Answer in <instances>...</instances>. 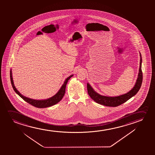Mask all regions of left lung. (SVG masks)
Segmentation results:
<instances>
[{"label": "left lung", "instance_id": "8db88e82", "mask_svg": "<svg viewBox=\"0 0 155 155\" xmlns=\"http://www.w3.org/2000/svg\"><path fill=\"white\" fill-rule=\"evenodd\" d=\"M139 53L140 57V66L139 69L138 77L134 87L129 91H128L127 93L117 96L111 97L102 95L97 93L89 83H88L87 84V91L88 95L91 97V99H93L97 103L101 104L102 105L110 107H116L127 102V100H129L135 95L139 91L142 82V72L141 69L142 57L141 53L140 52Z\"/></svg>", "mask_w": 155, "mask_h": 155}]
</instances>
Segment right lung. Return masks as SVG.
<instances>
[{
  "label": "right lung",
  "instance_id": "right-lung-1",
  "mask_svg": "<svg viewBox=\"0 0 155 155\" xmlns=\"http://www.w3.org/2000/svg\"><path fill=\"white\" fill-rule=\"evenodd\" d=\"M73 76H74V74H71V75H70L68 77H67L65 79L63 85H62L61 87L60 88L57 93L55 94L54 95L52 96L51 97L47 98V99H45V100H34V99L30 98L23 95L16 89V88L15 87L14 84L12 69H11V71H10V78H11V84H12V87H13V88L14 89V91H15V93L17 94V95H18L21 98H23L25 101L28 102V103L31 104L33 106H35V107H38V108H46V107L53 106L54 105L57 104L58 102H59L62 100V98H63L64 96V95L65 91H66V85L68 83V81Z\"/></svg>",
  "mask_w": 155,
  "mask_h": 155
}]
</instances>
